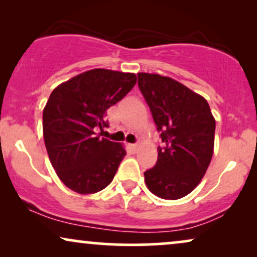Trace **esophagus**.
Segmentation results:
<instances>
[{"label":"esophagus","mask_w":257,"mask_h":257,"mask_svg":"<svg viewBox=\"0 0 257 257\" xmlns=\"http://www.w3.org/2000/svg\"><path fill=\"white\" fill-rule=\"evenodd\" d=\"M130 147H131L133 151H137V149H138V144H131Z\"/></svg>","instance_id":"obj_1"}]
</instances>
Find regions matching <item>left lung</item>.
Returning a JSON list of instances; mask_svg holds the SVG:
<instances>
[{"label": "left lung", "mask_w": 257, "mask_h": 257, "mask_svg": "<svg viewBox=\"0 0 257 257\" xmlns=\"http://www.w3.org/2000/svg\"><path fill=\"white\" fill-rule=\"evenodd\" d=\"M138 86L164 143L157 164L144 173L147 188L161 199L184 198L212 160L215 119L205 98L170 77L140 72Z\"/></svg>", "instance_id": "8db88e82"}]
</instances>
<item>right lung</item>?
I'll return each instance as SVG.
<instances>
[{
	"label": "right lung",
	"instance_id": "add662e5",
	"mask_svg": "<svg viewBox=\"0 0 257 257\" xmlns=\"http://www.w3.org/2000/svg\"><path fill=\"white\" fill-rule=\"evenodd\" d=\"M135 73L93 69L52 91L43 110V136L49 159L63 184L92 194L113 180L126 151L121 144L96 137L107 127L106 111L136 85Z\"/></svg>",
	"mask_w": 257,
	"mask_h": 257
}]
</instances>
